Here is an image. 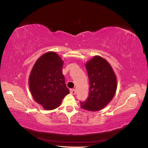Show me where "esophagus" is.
I'll return each mask as SVG.
<instances>
[{
    "label": "esophagus",
    "mask_w": 148,
    "mask_h": 148,
    "mask_svg": "<svg viewBox=\"0 0 148 148\" xmlns=\"http://www.w3.org/2000/svg\"><path fill=\"white\" fill-rule=\"evenodd\" d=\"M70 91H71V93L72 94H73V95L76 94V90H75V89H71Z\"/></svg>",
    "instance_id": "esophagus-1"
}]
</instances>
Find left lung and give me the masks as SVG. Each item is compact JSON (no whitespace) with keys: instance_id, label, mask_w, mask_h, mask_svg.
Here are the masks:
<instances>
[{"instance_id":"obj_1","label":"left lung","mask_w":148,"mask_h":148,"mask_svg":"<svg viewBox=\"0 0 148 148\" xmlns=\"http://www.w3.org/2000/svg\"><path fill=\"white\" fill-rule=\"evenodd\" d=\"M90 91L88 99L81 103V108L97 112L105 108L114 98L117 90V77L114 69L107 61L95 56L86 63Z\"/></svg>"}]
</instances>
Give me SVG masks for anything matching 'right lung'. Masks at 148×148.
Instances as JSON below:
<instances>
[{"instance_id":"right-lung-1","label":"right lung","mask_w":148,"mask_h":148,"mask_svg":"<svg viewBox=\"0 0 148 148\" xmlns=\"http://www.w3.org/2000/svg\"><path fill=\"white\" fill-rule=\"evenodd\" d=\"M63 61L55 52L42 55L34 63L29 77V86L34 100L45 110L59 107L70 93L62 73Z\"/></svg>"}]
</instances>
